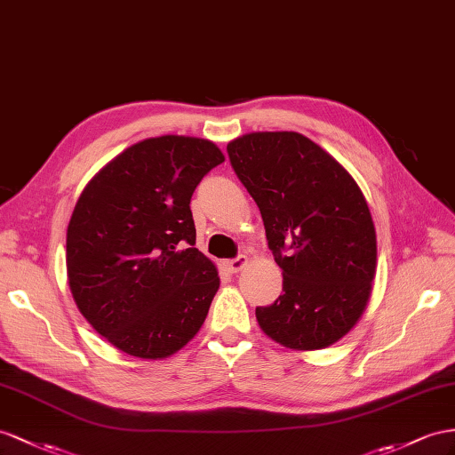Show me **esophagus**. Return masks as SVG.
I'll list each match as a JSON object with an SVG mask.
<instances>
[{
    "label": "esophagus",
    "instance_id": "obj_1",
    "mask_svg": "<svg viewBox=\"0 0 455 455\" xmlns=\"http://www.w3.org/2000/svg\"><path fill=\"white\" fill-rule=\"evenodd\" d=\"M246 265H248V258H246V255H238L236 259H228V261L225 263L227 271H228V273H232V275H235V273H240Z\"/></svg>",
    "mask_w": 455,
    "mask_h": 455
}]
</instances>
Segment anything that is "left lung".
I'll return each mask as SVG.
<instances>
[{
  "label": "left lung",
  "mask_w": 455,
  "mask_h": 455,
  "mask_svg": "<svg viewBox=\"0 0 455 455\" xmlns=\"http://www.w3.org/2000/svg\"><path fill=\"white\" fill-rule=\"evenodd\" d=\"M227 151L283 269V294L255 309L261 331L298 352L332 346L363 315L377 273V232L363 192L299 132H250Z\"/></svg>",
  "instance_id": "left-lung-1"
}]
</instances>
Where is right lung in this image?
Listing matches in <instances>:
<instances>
[{"instance_id":"add662e5","label":"right lung","mask_w":455,"mask_h":455,"mask_svg":"<svg viewBox=\"0 0 455 455\" xmlns=\"http://www.w3.org/2000/svg\"><path fill=\"white\" fill-rule=\"evenodd\" d=\"M223 161L212 140L148 138L80 194L67 228L68 288L84 319L121 352L165 359L202 329L220 278L192 248L190 200ZM184 241L191 248L180 251Z\"/></svg>"}]
</instances>
